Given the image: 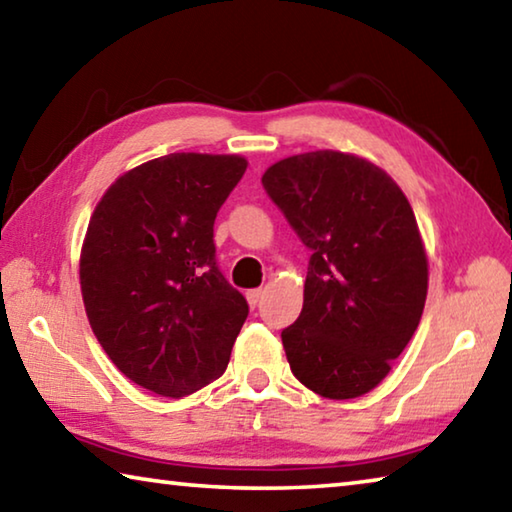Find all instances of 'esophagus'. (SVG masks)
Masks as SVG:
<instances>
[{"instance_id":"34e87169","label":"esophagus","mask_w":512,"mask_h":512,"mask_svg":"<svg viewBox=\"0 0 512 512\" xmlns=\"http://www.w3.org/2000/svg\"><path fill=\"white\" fill-rule=\"evenodd\" d=\"M262 296H264V291H262V289H253V291H248V293H246V300H248L250 309H255V307L259 305V300H262Z\"/></svg>"}]
</instances>
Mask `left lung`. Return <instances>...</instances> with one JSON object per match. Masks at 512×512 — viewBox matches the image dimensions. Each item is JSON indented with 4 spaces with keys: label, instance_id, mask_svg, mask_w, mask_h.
I'll list each match as a JSON object with an SVG mask.
<instances>
[{
    "label": "left lung",
    "instance_id": "obj_1",
    "mask_svg": "<svg viewBox=\"0 0 512 512\" xmlns=\"http://www.w3.org/2000/svg\"><path fill=\"white\" fill-rule=\"evenodd\" d=\"M262 185L311 250L305 302L282 332L291 372L327 400L370 393L420 325L429 262L400 185L361 155H289Z\"/></svg>",
    "mask_w": 512,
    "mask_h": 512
}]
</instances>
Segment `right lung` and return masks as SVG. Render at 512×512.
Wrapping results in <instances>:
<instances>
[{"instance_id": "add662e5", "label": "right lung", "mask_w": 512, "mask_h": 512, "mask_svg": "<svg viewBox=\"0 0 512 512\" xmlns=\"http://www.w3.org/2000/svg\"><path fill=\"white\" fill-rule=\"evenodd\" d=\"M246 167L241 155H162L121 173L90 216L85 314L110 361L155 395L180 400L219 379L248 316L212 239Z\"/></svg>"}]
</instances>
